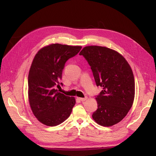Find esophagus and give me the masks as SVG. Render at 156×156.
Here are the masks:
<instances>
[{"mask_svg":"<svg viewBox=\"0 0 156 156\" xmlns=\"http://www.w3.org/2000/svg\"><path fill=\"white\" fill-rule=\"evenodd\" d=\"M87 99V97H84V98H79V100H80V101H85Z\"/></svg>","mask_w":156,"mask_h":156,"instance_id":"obj_1","label":"esophagus"}]
</instances>
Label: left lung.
I'll list each match as a JSON object with an SVG mask.
<instances>
[{"mask_svg":"<svg viewBox=\"0 0 156 156\" xmlns=\"http://www.w3.org/2000/svg\"><path fill=\"white\" fill-rule=\"evenodd\" d=\"M92 71L96 85L103 88L96 96V123L112 126L126 116L133 105L135 79L129 64L122 55L105 47L87 46L80 52Z\"/></svg>","mask_w":156,"mask_h":156,"instance_id":"left-lung-1","label":"left lung"}]
</instances>
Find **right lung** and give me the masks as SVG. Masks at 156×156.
Returning a JSON list of instances; mask_svg holds the SVG:
<instances>
[{
    "mask_svg": "<svg viewBox=\"0 0 156 156\" xmlns=\"http://www.w3.org/2000/svg\"><path fill=\"white\" fill-rule=\"evenodd\" d=\"M81 46L51 44L41 49L32 61L28 77L29 100L33 114L42 124L55 126L70 116L73 97L60 92L65 63L78 54Z\"/></svg>",
    "mask_w": 156,
    "mask_h": 156,
    "instance_id": "obj_1",
    "label": "right lung"
}]
</instances>
